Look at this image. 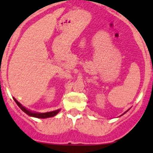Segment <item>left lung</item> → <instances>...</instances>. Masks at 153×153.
Segmentation results:
<instances>
[{
  "label": "left lung",
  "instance_id": "1",
  "mask_svg": "<svg viewBox=\"0 0 153 153\" xmlns=\"http://www.w3.org/2000/svg\"><path fill=\"white\" fill-rule=\"evenodd\" d=\"M127 111H128V110H127ZM124 113H125V112H124Z\"/></svg>",
  "mask_w": 153,
  "mask_h": 153
}]
</instances>
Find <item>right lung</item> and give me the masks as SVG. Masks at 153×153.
<instances>
[{"label": "right lung", "instance_id": "obj_1", "mask_svg": "<svg viewBox=\"0 0 153 153\" xmlns=\"http://www.w3.org/2000/svg\"><path fill=\"white\" fill-rule=\"evenodd\" d=\"M14 98V100H15V102H16V104H18V106L21 108V110L24 111L26 114H27V115H29V116L35 117V118H50V117H53V116H55V115H56L59 112V111L61 110V109H57V110H55V111H52V112H45V113H39V112H32V111L29 110V109H27V108H25L24 106H23L22 105H21V104H20V103L18 102V101H17L15 98Z\"/></svg>", "mask_w": 153, "mask_h": 153}]
</instances>
